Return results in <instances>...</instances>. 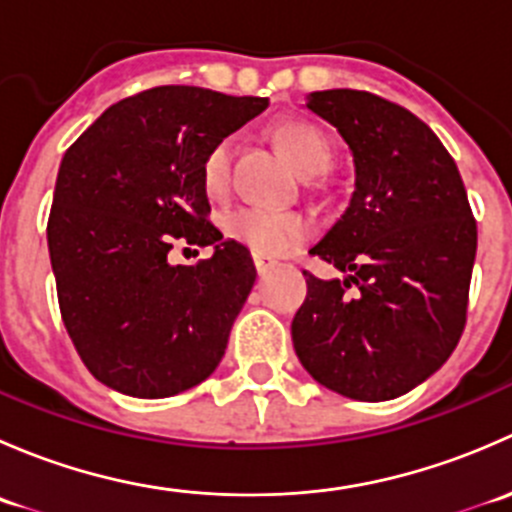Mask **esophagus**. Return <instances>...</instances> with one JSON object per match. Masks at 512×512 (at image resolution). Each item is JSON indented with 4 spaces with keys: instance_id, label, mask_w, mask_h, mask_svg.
<instances>
[{
    "instance_id": "obj_1",
    "label": "esophagus",
    "mask_w": 512,
    "mask_h": 512,
    "mask_svg": "<svg viewBox=\"0 0 512 512\" xmlns=\"http://www.w3.org/2000/svg\"><path fill=\"white\" fill-rule=\"evenodd\" d=\"M252 260H255V267H257V272H260V275H265L267 270H272V267L277 265L275 257L260 255V252H252Z\"/></svg>"
}]
</instances>
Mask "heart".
<instances>
[{
    "label": "heart",
    "mask_w": 512,
    "mask_h": 512,
    "mask_svg": "<svg viewBox=\"0 0 512 512\" xmlns=\"http://www.w3.org/2000/svg\"><path fill=\"white\" fill-rule=\"evenodd\" d=\"M277 143L285 151L289 163L302 175H314L327 168L332 148L322 131L304 121H287L277 126ZM230 153L232 143L223 138L205 153L200 165V180L208 195L223 193L230 173ZM225 230L232 240L242 242L252 252L260 255L280 257L307 240L312 225L302 213L294 210H267V208H240L227 215Z\"/></svg>",
    "instance_id": "heart-1"
}]
</instances>
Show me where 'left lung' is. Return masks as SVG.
<instances>
[{"label": "left lung", "instance_id": "obj_1", "mask_svg": "<svg viewBox=\"0 0 512 512\" xmlns=\"http://www.w3.org/2000/svg\"><path fill=\"white\" fill-rule=\"evenodd\" d=\"M304 106L352 151L354 193L309 250L344 280L304 272L294 352L347 399H396L446 364L466 324L478 245L466 188L436 133L406 108L354 89L312 91Z\"/></svg>", "mask_w": 512, "mask_h": 512}]
</instances>
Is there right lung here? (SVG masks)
I'll list each match as a JSON object with an SVG mask.
<instances>
[{
	"mask_svg": "<svg viewBox=\"0 0 512 512\" xmlns=\"http://www.w3.org/2000/svg\"><path fill=\"white\" fill-rule=\"evenodd\" d=\"M267 98L158 86L101 113L64 153L46 240L61 317L108 389L165 399L208 379L255 285L250 250L210 225L205 153ZM175 241L214 257L170 266Z\"/></svg>",
	"mask_w": 512,
	"mask_h": 512,
	"instance_id": "1",
	"label": "right lung"
}]
</instances>
